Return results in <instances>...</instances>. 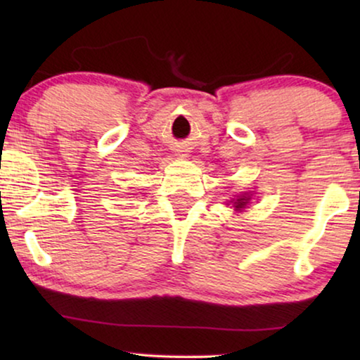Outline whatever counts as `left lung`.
Returning a JSON list of instances; mask_svg holds the SVG:
<instances>
[{
	"instance_id": "left-lung-1",
	"label": "left lung",
	"mask_w": 360,
	"mask_h": 360,
	"mask_svg": "<svg viewBox=\"0 0 360 360\" xmlns=\"http://www.w3.org/2000/svg\"><path fill=\"white\" fill-rule=\"evenodd\" d=\"M248 201H249L248 196H240V198H238V200L234 201V208H236V210H243V208H245V205H248Z\"/></svg>"
}]
</instances>
